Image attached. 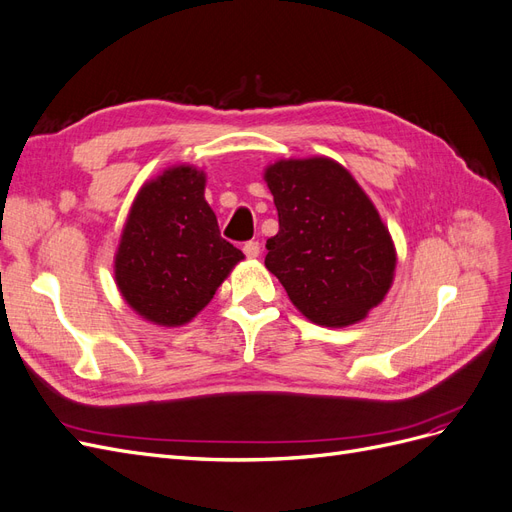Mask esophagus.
<instances>
[{"label":"esophagus","mask_w":512,"mask_h":512,"mask_svg":"<svg viewBox=\"0 0 512 512\" xmlns=\"http://www.w3.org/2000/svg\"><path fill=\"white\" fill-rule=\"evenodd\" d=\"M243 254H245L247 258H258V256H260V243H258V241H247V243L243 245Z\"/></svg>","instance_id":"1"}]
</instances>
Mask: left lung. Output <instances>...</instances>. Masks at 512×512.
Instances as JSON below:
<instances>
[{"mask_svg":"<svg viewBox=\"0 0 512 512\" xmlns=\"http://www.w3.org/2000/svg\"><path fill=\"white\" fill-rule=\"evenodd\" d=\"M265 181L280 218L265 265L292 305L322 327L363 320L386 297L397 265L374 203L331 158L280 160Z\"/></svg>","mask_w":512,"mask_h":512,"instance_id":"1","label":"left lung"}]
</instances>
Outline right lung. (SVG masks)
I'll use <instances>...</instances> for the list:
<instances>
[{
  "label": "right lung",
  "instance_id": "right-lung-1",
  "mask_svg": "<svg viewBox=\"0 0 512 512\" xmlns=\"http://www.w3.org/2000/svg\"><path fill=\"white\" fill-rule=\"evenodd\" d=\"M243 252L222 239L205 173L173 166L136 194L115 254V282L138 316L181 327L226 280Z\"/></svg>",
  "mask_w": 512,
  "mask_h": 512
}]
</instances>
